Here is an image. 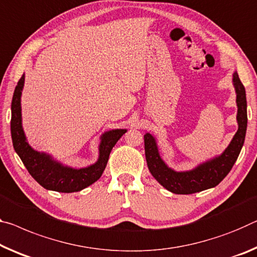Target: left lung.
Returning a JSON list of instances; mask_svg holds the SVG:
<instances>
[{
	"instance_id": "8db88e82",
	"label": "left lung",
	"mask_w": 257,
	"mask_h": 257,
	"mask_svg": "<svg viewBox=\"0 0 257 257\" xmlns=\"http://www.w3.org/2000/svg\"><path fill=\"white\" fill-rule=\"evenodd\" d=\"M237 103L238 130L234 134L230 144L223 152L197 167L185 172H177L162 160L159 152L156 137L146 133L144 135L145 157L150 173L165 187L166 190L176 194H191L200 191L211 189L221 183L224 177L230 173L234 162L237 161L240 151L245 142L247 130V100L246 90L237 72L232 75Z\"/></svg>"
}]
</instances>
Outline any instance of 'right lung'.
<instances>
[{"label": "right lung", "instance_id": "obj_1", "mask_svg": "<svg viewBox=\"0 0 257 257\" xmlns=\"http://www.w3.org/2000/svg\"><path fill=\"white\" fill-rule=\"evenodd\" d=\"M25 74L16 85L11 103V138L16 153L22 159L31 176L44 189L63 193L79 192L98 181L107 165L109 153L127 129H112L100 136L98 159L95 164L83 168L64 165L51 154L40 152L28 144L23 128L22 92Z\"/></svg>", "mask_w": 257, "mask_h": 257}]
</instances>
